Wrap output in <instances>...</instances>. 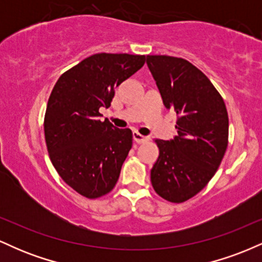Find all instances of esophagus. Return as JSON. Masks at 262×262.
Wrapping results in <instances>:
<instances>
[{
    "instance_id": "1",
    "label": "esophagus",
    "mask_w": 262,
    "mask_h": 262,
    "mask_svg": "<svg viewBox=\"0 0 262 262\" xmlns=\"http://www.w3.org/2000/svg\"><path fill=\"white\" fill-rule=\"evenodd\" d=\"M133 139H134V141H137L138 144H141V143H145V141H148L149 138L144 137V135L138 133V132H133Z\"/></svg>"
}]
</instances>
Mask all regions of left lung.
Here are the masks:
<instances>
[{"instance_id":"1","label":"left lung","mask_w":262,"mask_h":262,"mask_svg":"<svg viewBox=\"0 0 262 262\" xmlns=\"http://www.w3.org/2000/svg\"><path fill=\"white\" fill-rule=\"evenodd\" d=\"M162 102L177 114V137L155 139L159 158L150 172L155 192L182 203L206 187L228 146L225 103L208 77L182 58L146 55Z\"/></svg>"}]
</instances>
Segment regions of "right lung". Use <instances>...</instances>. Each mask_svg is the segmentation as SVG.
Wrapping results in <instances>:
<instances>
[{
	"instance_id": "add662e5",
	"label": "right lung",
	"mask_w": 262,
	"mask_h": 262,
	"mask_svg": "<svg viewBox=\"0 0 262 262\" xmlns=\"http://www.w3.org/2000/svg\"><path fill=\"white\" fill-rule=\"evenodd\" d=\"M145 55L100 53L83 59L56 81L44 117V134L54 167L81 196L110 193L133 143L129 128L101 122L114 89L145 62Z\"/></svg>"
}]
</instances>
